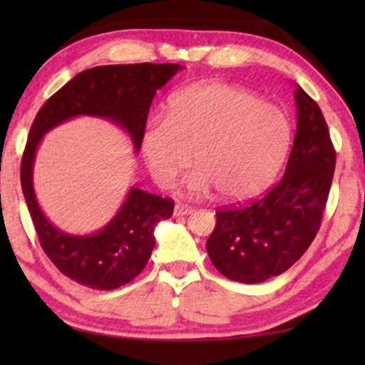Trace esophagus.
Wrapping results in <instances>:
<instances>
[{
	"mask_svg": "<svg viewBox=\"0 0 365 365\" xmlns=\"http://www.w3.org/2000/svg\"><path fill=\"white\" fill-rule=\"evenodd\" d=\"M193 212V207L187 205H175L174 207V217H182V215H188Z\"/></svg>",
	"mask_w": 365,
	"mask_h": 365,
	"instance_id": "esophagus-1",
	"label": "esophagus"
}]
</instances>
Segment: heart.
Segmentation results:
<instances>
[{
    "instance_id": "heart-1",
    "label": "heart",
    "mask_w": 365,
    "mask_h": 365,
    "mask_svg": "<svg viewBox=\"0 0 365 365\" xmlns=\"http://www.w3.org/2000/svg\"><path fill=\"white\" fill-rule=\"evenodd\" d=\"M289 143L292 123L280 108L242 86L207 82L172 95L140 146L159 187H170L191 158L193 193L214 188L222 201L245 202L270 187Z\"/></svg>"
}]
</instances>
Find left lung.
<instances>
[{"instance_id":"1","label":"left lung","mask_w":365,"mask_h":365,"mask_svg":"<svg viewBox=\"0 0 365 365\" xmlns=\"http://www.w3.org/2000/svg\"><path fill=\"white\" fill-rule=\"evenodd\" d=\"M296 135L285 175L261 200L215 212L206 243L222 275L261 283L283 274L319 232L335 172L329 127L319 104L299 85L294 90Z\"/></svg>"}]
</instances>
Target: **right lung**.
Segmentation results:
<instances>
[{"label": "right lung", "mask_w": 365, "mask_h": 365, "mask_svg": "<svg viewBox=\"0 0 365 365\" xmlns=\"http://www.w3.org/2000/svg\"><path fill=\"white\" fill-rule=\"evenodd\" d=\"M183 67L180 64L98 66L77 73L43 104L30 128L22 156L21 183L40 245L69 279L93 289H115L145 269L154 248V228L170 219L174 201L132 187L122 206L95 233L61 230L41 211L34 188L36 150L45 135L80 115L119 125L140 151L153 98Z\"/></svg>", "instance_id": "right-lung-1"}]
</instances>
